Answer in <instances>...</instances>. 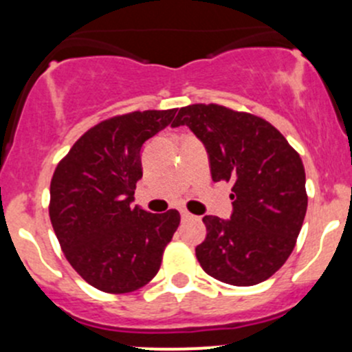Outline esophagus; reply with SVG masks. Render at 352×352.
Returning <instances> with one entry per match:
<instances>
[{"instance_id":"esophagus-1","label":"esophagus","mask_w":352,"mask_h":352,"mask_svg":"<svg viewBox=\"0 0 352 352\" xmlns=\"http://www.w3.org/2000/svg\"><path fill=\"white\" fill-rule=\"evenodd\" d=\"M181 219H183V220H191V219H193V215H191V213L188 212V210H181Z\"/></svg>"}]
</instances>
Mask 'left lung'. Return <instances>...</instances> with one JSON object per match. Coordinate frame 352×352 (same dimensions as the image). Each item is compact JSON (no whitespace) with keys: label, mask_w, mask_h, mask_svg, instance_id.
I'll return each instance as SVG.
<instances>
[{"label":"left lung","mask_w":352,"mask_h":352,"mask_svg":"<svg viewBox=\"0 0 352 352\" xmlns=\"http://www.w3.org/2000/svg\"><path fill=\"white\" fill-rule=\"evenodd\" d=\"M188 125L205 144L213 181L232 183L230 220L203 217L197 259L222 283L252 286L286 263L307 213L300 154L270 122L222 104H188L173 126Z\"/></svg>","instance_id":"8db88e82"}]
</instances>
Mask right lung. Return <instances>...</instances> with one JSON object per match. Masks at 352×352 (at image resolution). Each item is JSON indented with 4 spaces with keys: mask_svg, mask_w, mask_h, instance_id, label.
Instances as JSON below:
<instances>
[{
    "mask_svg": "<svg viewBox=\"0 0 352 352\" xmlns=\"http://www.w3.org/2000/svg\"><path fill=\"white\" fill-rule=\"evenodd\" d=\"M176 111L107 118L82 133L54 171L49 215L57 241L76 273L101 292L120 295L149 283L179 226L177 210L151 213L132 205L142 144Z\"/></svg>",
    "mask_w": 352,
    "mask_h": 352,
    "instance_id": "right-lung-1",
    "label": "right lung"
}]
</instances>
